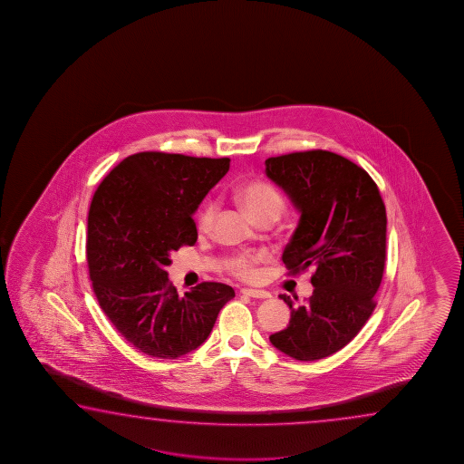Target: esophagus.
Segmentation results:
<instances>
[{
	"label": "esophagus",
	"mask_w": 464,
	"mask_h": 464,
	"mask_svg": "<svg viewBox=\"0 0 464 464\" xmlns=\"http://www.w3.org/2000/svg\"><path fill=\"white\" fill-rule=\"evenodd\" d=\"M240 294L253 297V299H271V294L267 291H259V289H242Z\"/></svg>",
	"instance_id": "34e87169"
}]
</instances>
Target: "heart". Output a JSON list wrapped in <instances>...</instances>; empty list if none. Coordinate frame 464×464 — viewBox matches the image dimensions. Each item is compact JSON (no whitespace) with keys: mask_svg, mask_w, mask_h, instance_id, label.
Returning <instances> with one entry per match:
<instances>
[{"mask_svg":"<svg viewBox=\"0 0 464 464\" xmlns=\"http://www.w3.org/2000/svg\"><path fill=\"white\" fill-rule=\"evenodd\" d=\"M237 199L244 206L253 220L259 224L276 222L285 211L283 195L266 181H250L237 189ZM218 216V206L208 201L198 212V228L201 232H209ZM266 258L263 253H242L228 259V269L242 279H252L256 275V263Z\"/></svg>","mask_w":464,"mask_h":464,"instance_id":"obj_1","label":"heart"}]
</instances>
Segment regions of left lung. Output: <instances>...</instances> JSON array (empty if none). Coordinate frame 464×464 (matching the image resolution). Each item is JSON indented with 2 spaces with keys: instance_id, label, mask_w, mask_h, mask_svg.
<instances>
[{
  "instance_id": "left-lung-1",
  "label": "left lung",
  "mask_w": 464,
  "mask_h": 464,
  "mask_svg": "<svg viewBox=\"0 0 464 464\" xmlns=\"http://www.w3.org/2000/svg\"><path fill=\"white\" fill-rule=\"evenodd\" d=\"M266 177L300 212L283 253L297 275L314 266V294L291 308L287 328L271 344L297 361H318L349 344L375 308L386 256V209L375 181L330 150L292 152L265 160Z\"/></svg>"
}]
</instances>
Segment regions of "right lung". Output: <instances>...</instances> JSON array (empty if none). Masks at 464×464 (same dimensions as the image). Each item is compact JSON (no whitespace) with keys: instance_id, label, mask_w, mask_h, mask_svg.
<instances>
[{"instance_id":"1","label":"right lung","mask_w":464,"mask_h":464,"mask_svg":"<svg viewBox=\"0 0 464 464\" xmlns=\"http://www.w3.org/2000/svg\"><path fill=\"white\" fill-rule=\"evenodd\" d=\"M230 159L140 152L123 159L94 193L87 265L95 297L118 333L141 353L177 359L211 334L227 284L201 283L179 295L170 253L197 244L193 214L227 173Z\"/></svg>"}]
</instances>
